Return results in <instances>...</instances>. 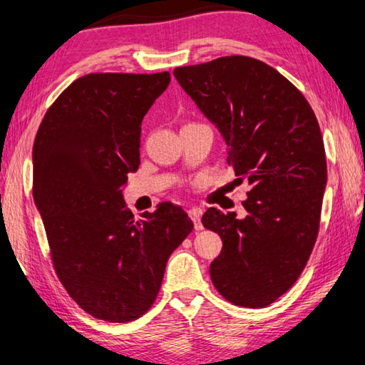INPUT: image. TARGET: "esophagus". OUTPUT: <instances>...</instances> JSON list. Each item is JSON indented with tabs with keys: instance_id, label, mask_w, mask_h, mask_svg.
Returning a JSON list of instances; mask_svg holds the SVG:
<instances>
[{
	"instance_id": "esophagus-1",
	"label": "esophagus",
	"mask_w": 365,
	"mask_h": 365,
	"mask_svg": "<svg viewBox=\"0 0 365 365\" xmlns=\"http://www.w3.org/2000/svg\"><path fill=\"white\" fill-rule=\"evenodd\" d=\"M187 214H189V217L192 219V222H194V227H195V230H200L202 229V222H200V209H191V210H187Z\"/></svg>"
}]
</instances>
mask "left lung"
<instances>
[{"label":"left lung","mask_w":365,"mask_h":365,"mask_svg":"<svg viewBox=\"0 0 365 365\" xmlns=\"http://www.w3.org/2000/svg\"><path fill=\"white\" fill-rule=\"evenodd\" d=\"M174 77L224 136L235 181L252 187L245 219L215 207L202 215L224 244L210 279L230 303L265 308L299 278L318 237L327 181L319 123L287 77L252 57L178 67Z\"/></svg>","instance_id":"1"}]
</instances>
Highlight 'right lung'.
Listing matches in <instances>:
<instances>
[{"label": "right lung", "instance_id": "obj_1", "mask_svg": "<svg viewBox=\"0 0 365 365\" xmlns=\"http://www.w3.org/2000/svg\"><path fill=\"white\" fill-rule=\"evenodd\" d=\"M170 72L88 73L42 118L33 148V195L54 270L93 318L128 323L160 293L171 253L194 229L171 202L135 219L125 205L140 166L141 121Z\"/></svg>", "mask_w": 365, "mask_h": 365}]
</instances>
